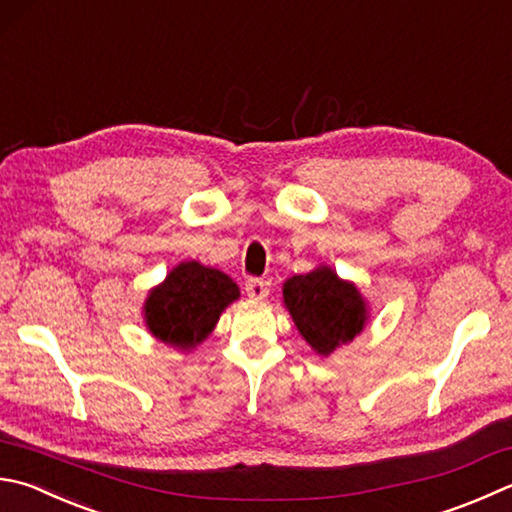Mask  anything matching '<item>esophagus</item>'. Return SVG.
Instances as JSON below:
<instances>
[{
	"label": "esophagus",
	"instance_id": "34e87169",
	"mask_svg": "<svg viewBox=\"0 0 512 512\" xmlns=\"http://www.w3.org/2000/svg\"><path fill=\"white\" fill-rule=\"evenodd\" d=\"M245 292L252 301H263V298H267L269 294V283L263 281V278H249L245 283Z\"/></svg>",
	"mask_w": 512,
	"mask_h": 512
}]
</instances>
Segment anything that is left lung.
Segmentation results:
<instances>
[{
  "instance_id": "8db88e82",
  "label": "left lung",
  "mask_w": 512,
  "mask_h": 512,
  "mask_svg": "<svg viewBox=\"0 0 512 512\" xmlns=\"http://www.w3.org/2000/svg\"><path fill=\"white\" fill-rule=\"evenodd\" d=\"M283 305L298 334L318 356H330L352 343L370 321V307L359 287L323 263L312 272L287 278Z\"/></svg>"
}]
</instances>
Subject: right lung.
<instances>
[{
    "label": "right lung",
    "instance_id": "right-lung-1",
    "mask_svg": "<svg viewBox=\"0 0 512 512\" xmlns=\"http://www.w3.org/2000/svg\"><path fill=\"white\" fill-rule=\"evenodd\" d=\"M238 298L240 289L225 272L185 260L149 289L142 318L153 339L191 352L214 332L220 314Z\"/></svg>",
    "mask_w": 512,
    "mask_h": 512
}]
</instances>
